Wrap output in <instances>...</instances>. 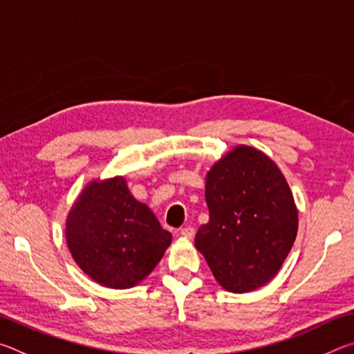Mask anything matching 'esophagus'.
<instances>
[{
  "label": "esophagus",
  "mask_w": 354,
  "mask_h": 354,
  "mask_svg": "<svg viewBox=\"0 0 354 354\" xmlns=\"http://www.w3.org/2000/svg\"><path fill=\"white\" fill-rule=\"evenodd\" d=\"M181 236L185 237V239H192L195 236V230L192 226H185L181 230Z\"/></svg>",
  "instance_id": "34e87169"
}]
</instances>
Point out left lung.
<instances>
[{
    "instance_id": "8db88e82",
    "label": "left lung",
    "mask_w": 354,
    "mask_h": 354,
    "mask_svg": "<svg viewBox=\"0 0 354 354\" xmlns=\"http://www.w3.org/2000/svg\"><path fill=\"white\" fill-rule=\"evenodd\" d=\"M209 221L195 247L225 290L245 293L270 283L292 250L298 211L279 167L259 149L237 145L206 175Z\"/></svg>"
}]
</instances>
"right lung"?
Wrapping results in <instances>:
<instances>
[{
  "instance_id": "1",
  "label": "right lung",
  "mask_w": 354,
  "mask_h": 354,
  "mask_svg": "<svg viewBox=\"0 0 354 354\" xmlns=\"http://www.w3.org/2000/svg\"><path fill=\"white\" fill-rule=\"evenodd\" d=\"M65 239L81 270L109 289L145 279L171 243L151 209L137 201L123 176L93 179L77 195Z\"/></svg>"
}]
</instances>
